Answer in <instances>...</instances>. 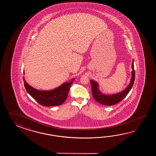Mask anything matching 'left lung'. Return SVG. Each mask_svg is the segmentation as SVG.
Wrapping results in <instances>:
<instances>
[{"instance_id":"1","label":"left lung","mask_w":156,"mask_h":156,"mask_svg":"<svg viewBox=\"0 0 156 156\" xmlns=\"http://www.w3.org/2000/svg\"><path fill=\"white\" fill-rule=\"evenodd\" d=\"M132 77L129 84L127 86L125 89L122 91L117 94H112V95H105L103 94L100 91L98 83L91 80L90 83L91 85V90L93 98L96 100L97 102L107 106H111L117 103H119L122 100L128 95L131 89L132 88L133 85L134 83L135 80V71L134 69V61L133 60L132 64Z\"/></svg>"}]
</instances>
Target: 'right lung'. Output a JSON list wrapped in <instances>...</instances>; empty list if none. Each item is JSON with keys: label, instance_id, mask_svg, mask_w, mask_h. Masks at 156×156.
<instances>
[{"label": "right lung", "instance_id": "right-lung-1", "mask_svg": "<svg viewBox=\"0 0 156 156\" xmlns=\"http://www.w3.org/2000/svg\"><path fill=\"white\" fill-rule=\"evenodd\" d=\"M24 74V71H23ZM75 78L69 82L63 83L56 89L51 90H40L30 86L23 77L24 87L27 93L43 106H58L66 100L70 86Z\"/></svg>", "mask_w": 156, "mask_h": 156}]
</instances>
